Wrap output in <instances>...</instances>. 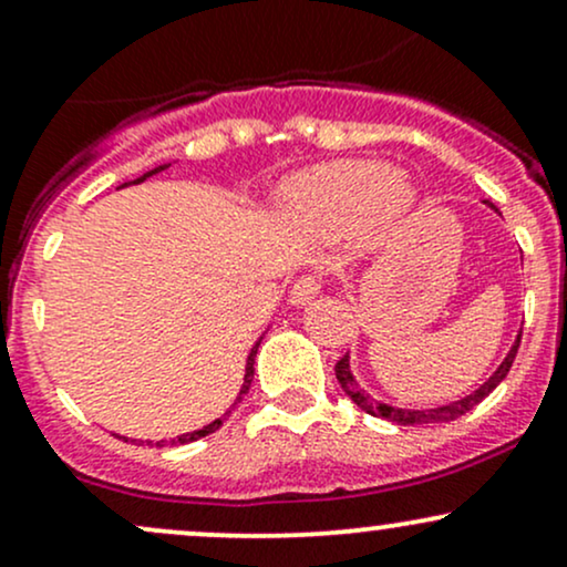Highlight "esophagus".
Here are the masks:
<instances>
[{"instance_id":"34e87169","label":"esophagus","mask_w":567,"mask_h":567,"mask_svg":"<svg viewBox=\"0 0 567 567\" xmlns=\"http://www.w3.org/2000/svg\"><path fill=\"white\" fill-rule=\"evenodd\" d=\"M322 290V279L317 275H303L301 279H296V285L290 288V303L296 306H306L311 298L320 296Z\"/></svg>"}]
</instances>
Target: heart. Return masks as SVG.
<instances>
[{
    "label": "heart",
    "mask_w": 567,
    "mask_h": 567,
    "mask_svg": "<svg viewBox=\"0 0 567 567\" xmlns=\"http://www.w3.org/2000/svg\"><path fill=\"white\" fill-rule=\"evenodd\" d=\"M285 210L317 231H341L379 213L402 218L415 207V188L381 162H330L285 186Z\"/></svg>",
    "instance_id": "b5f03b06"
}]
</instances>
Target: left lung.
Masks as SVG:
<instances>
[{
  "instance_id": "obj_1",
  "label": "left lung",
  "mask_w": 567,
  "mask_h": 567,
  "mask_svg": "<svg viewBox=\"0 0 567 567\" xmlns=\"http://www.w3.org/2000/svg\"><path fill=\"white\" fill-rule=\"evenodd\" d=\"M485 205H491L493 210L498 213V207L493 205V202H487V199H485ZM519 338H523V328H519V333H517V341L512 343L509 354L504 357V362H501V365L496 368V373H493L491 379H487V381L483 383V386L477 389V392L466 394L464 400L447 402V405H440V408H426V410H408V408H392V405H386V402H379V400H373V396L362 392V389H360V383H357V381H354V375H351V368H349V354H343L341 360L336 362V379H338V383H341V389H343V392H347V394L351 396V402H354L357 408H362V410H365V413L375 415V419H386V421H394V424H400V426H415V424H447V421H455V419H461V415H464V413H470V410H472L474 405H480V402H483L485 396L491 394L493 389H496L498 383L506 379V373H509V368H512L514 357H517V349H519Z\"/></svg>"
}]
</instances>
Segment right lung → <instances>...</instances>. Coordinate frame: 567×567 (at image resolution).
I'll return each instance as SVG.
<instances>
[{"mask_svg": "<svg viewBox=\"0 0 567 567\" xmlns=\"http://www.w3.org/2000/svg\"><path fill=\"white\" fill-rule=\"evenodd\" d=\"M167 165H159V167H154V171H148V173H143L141 178H135V181H130V184H141V181H146L148 175H154V173H159V171H165ZM122 186H127V184H122ZM258 347H261V338H258V343L256 347L250 349V354H247V365H245V381H243V389H239V394H237V402L243 400V396L247 394V389H250V383H252V373H256V354H258ZM237 402H234V405H237ZM234 405H231V410H234ZM231 410H226L224 415H220V419H216L213 421V424H207V426H202V429H197V432H188V434H181V437H175V440H159V442H148V445H157V447H165V445H186V442H194V440H199V437H207V434H213L216 432V429L224 424L226 419H229V413Z\"/></svg>", "mask_w": 567, "mask_h": 567, "instance_id": "obj_1", "label": "right lung"}]
</instances>
